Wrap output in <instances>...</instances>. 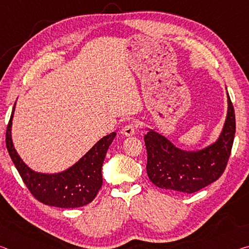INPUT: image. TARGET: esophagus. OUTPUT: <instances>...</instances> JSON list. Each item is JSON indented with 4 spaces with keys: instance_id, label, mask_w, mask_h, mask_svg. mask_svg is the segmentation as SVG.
<instances>
[{
    "instance_id": "esophagus-1",
    "label": "esophagus",
    "mask_w": 249,
    "mask_h": 249,
    "mask_svg": "<svg viewBox=\"0 0 249 249\" xmlns=\"http://www.w3.org/2000/svg\"><path fill=\"white\" fill-rule=\"evenodd\" d=\"M136 128L137 125L133 123V122H130V123L124 126L123 129H122V134H124L125 136H132V135H134L135 132H136Z\"/></svg>"
}]
</instances>
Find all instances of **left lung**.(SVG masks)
Returning <instances> with one entry per match:
<instances>
[{"label":"left lung","mask_w":249,"mask_h":249,"mask_svg":"<svg viewBox=\"0 0 249 249\" xmlns=\"http://www.w3.org/2000/svg\"><path fill=\"white\" fill-rule=\"evenodd\" d=\"M227 115L217 141L203 149L187 151L176 147L153 129L144 136L147 175L158 188L193 193L216 181L224 172L235 136V112L227 93Z\"/></svg>","instance_id":"obj_1"}]
</instances>
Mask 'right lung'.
<instances>
[{
    "label": "right lung",
    "mask_w": 249,
    "mask_h": 249,
    "mask_svg": "<svg viewBox=\"0 0 249 249\" xmlns=\"http://www.w3.org/2000/svg\"><path fill=\"white\" fill-rule=\"evenodd\" d=\"M15 104L6 128V148L28 190L35 199L46 205L73 209L89 204L102 187V165L116 133L113 132L101 138L79 161L67 170L59 174H40L32 170L14 148L11 128Z\"/></svg>",
    "instance_id": "right-lung-1"
}]
</instances>
